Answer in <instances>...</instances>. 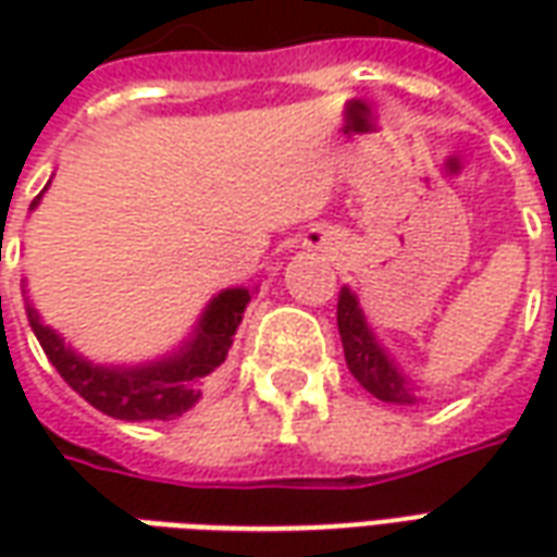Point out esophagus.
Instances as JSON below:
<instances>
[{
  "label": "esophagus",
  "mask_w": 557,
  "mask_h": 557,
  "mask_svg": "<svg viewBox=\"0 0 557 557\" xmlns=\"http://www.w3.org/2000/svg\"><path fill=\"white\" fill-rule=\"evenodd\" d=\"M313 242L315 247H322V244H325V235H313Z\"/></svg>",
  "instance_id": "esophagus-1"
}]
</instances>
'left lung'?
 I'll return each mask as SVG.
<instances>
[{"mask_svg": "<svg viewBox=\"0 0 557 557\" xmlns=\"http://www.w3.org/2000/svg\"><path fill=\"white\" fill-rule=\"evenodd\" d=\"M337 327L349 373L358 379L363 391H370L375 399L391 403V406H418L420 387L399 367L397 358L385 349V343L375 337L370 319L363 315L358 295L349 286L339 289Z\"/></svg>", "mask_w": 557, "mask_h": 557, "instance_id": "left-lung-1", "label": "left lung"}]
</instances>
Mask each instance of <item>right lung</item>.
Listing matches in <instances>:
<instances>
[{
	"mask_svg": "<svg viewBox=\"0 0 557 557\" xmlns=\"http://www.w3.org/2000/svg\"><path fill=\"white\" fill-rule=\"evenodd\" d=\"M50 187V182H47ZM44 187V190H47ZM44 190L32 199L29 211L41 206ZM253 292L247 286L220 289L211 301L202 307V313L190 327V334L151 361L139 363H98L79 355L65 337L44 325L41 313L29 301V289L23 280V301L26 315L41 343L44 355L50 358L59 375L77 391L89 406L115 420H175L184 411L194 409L202 399L208 375L226 361L232 349L235 331L242 325L247 304L253 301Z\"/></svg>",
	"mask_w": 557,
	"mask_h": 557,
	"instance_id": "1",
	"label": "right lung"
}]
</instances>
